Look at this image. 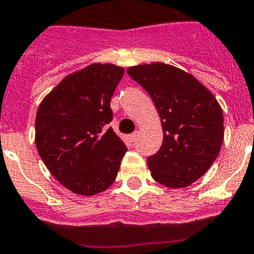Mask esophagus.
Segmentation results:
<instances>
[{
  "label": "esophagus",
  "instance_id": "34e87169",
  "mask_svg": "<svg viewBox=\"0 0 254 254\" xmlns=\"http://www.w3.org/2000/svg\"><path fill=\"white\" fill-rule=\"evenodd\" d=\"M137 137H138V132L136 131L133 132V133L129 134V141H131V142H134V141L137 140Z\"/></svg>",
  "mask_w": 254,
  "mask_h": 254
}]
</instances>
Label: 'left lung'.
Wrapping results in <instances>:
<instances>
[{
	"label": "left lung",
	"instance_id": "8db88e82",
	"mask_svg": "<svg viewBox=\"0 0 254 254\" xmlns=\"http://www.w3.org/2000/svg\"><path fill=\"white\" fill-rule=\"evenodd\" d=\"M151 96L163 127V143L147 159L152 178L183 188L210 169L224 141L221 107L205 85L172 64L152 62L127 68Z\"/></svg>",
	"mask_w": 254,
	"mask_h": 254
}]
</instances>
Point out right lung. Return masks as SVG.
<instances>
[{
	"instance_id": "obj_1",
	"label": "right lung",
	"mask_w": 254,
	"mask_h": 254,
	"mask_svg": "<svg viewBox=\"0 0 254 254\" xmlns=\"http://www.w3.org/2000/svg\"><path fill=\"white\" fill-rule=\"evenodd\" d=\"M123 73L116 64H89L67 75L38 108V152L52 176L73 193H100L120 170L127 147L107 125Z\"/></svg>"
}]
</instances>
